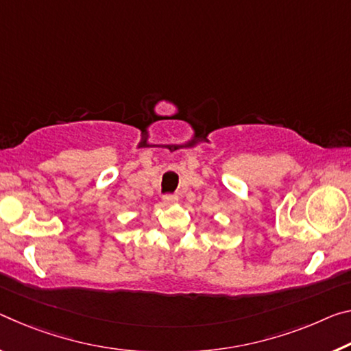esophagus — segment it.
<instances>
[{"mask_svg": "<svg viewBox=\"0 0 351 351\" xmlns=\"http://www.w3.org/2000/svg\"><path fill=\"white\" fill-rule=\"evenodd\" d=\"M164 203L165 204H175L180 202V198H178V195H164Z\"/></svg>", "mask_w": 351, "mask_h": 351, "instance_id": "34e87169", "label": "esophagus"}]
</instances>
